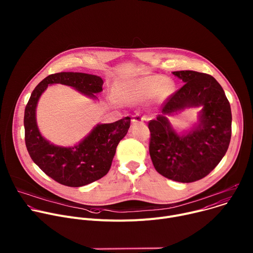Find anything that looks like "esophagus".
Segmentation results:
<instances>
[{
	"instance_id": "1",
	"label": "esophagus",
	"mask_w": 253,
	"mask_h": 253,
	"mask_svg": "<svg viewBox=\"0 0 253 253\" xmlns=\"http://www.w3.org/2000/svg\"><path fill=\"white\" fill-rule=\"evenodd\" d=\"M144 120H146V117L138 113V114H136V115L134 116V118L132 119V122H133L134 124H137V123H142Z\"/></svg>"
}]
</instances>
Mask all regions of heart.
Masks as SVG:
<instances>
[{
	"instance_id": "obj_1",
	"label": "heart",
	"mask_w": 253,
	"mask_h": 253,
	"mask_svg": "<svg viewBox=\"0 0 253 253\" xmlns=\"http://www.w3.org/2000/svg\"><path fill=\"white\" fill-rule=\"evenodd\" d=\"M173 91L172 80L163 76H150L120 84L115 90V98L121 103L128 104L153 95L156 100L162 101L168 98Z\"/></svg>"
}]
</instances>
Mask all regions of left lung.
Instances as JSON below:
<instances>
[{"mask_svg": "<svg viewBox=\"0 0 253 253\" xmlns=\"http://www.w3.org/2000/svg\"><path fill=\"white\" fill-rule=\"evenodd\" d=\"M173 74L185 84L162 104V115L148 122L149 153L159 174L190 183L207 176L225 155L231 138V109L222 87L211 75L195 71ZM200 105V125L186 135H178L165 115Z\"/></svg>", "mask_w": 253, "mask_h": 253, "instance_id": "1", "label": "left lung"}]
</instances>
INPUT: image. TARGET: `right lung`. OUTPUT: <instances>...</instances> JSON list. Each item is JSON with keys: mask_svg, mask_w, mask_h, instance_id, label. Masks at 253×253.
I'll return each instance as SVG.
<instances>
[{"mask_svg": "<svg viewBox=\"0 0 253 253\" xmlns=\"http://www.w3.org/2000/svg\"><path fill=\"white\" fill-rule=\"evenodd\" d=\"M60 83L75 88L90 97L102 91L103 80L95 75L61 72L49 75L31 94L25 108V143L32 160L60 184L80 187L105 176L110 170L119 142L127 134L130 117L114 123L97 125L78 145L55 146L42 137L36 123V106L49 84Z\"/></svg>", "mask_w": 253, "mask_h": 253, "instance_id": "obj_1", "label": "right lung"}]
</instances>
